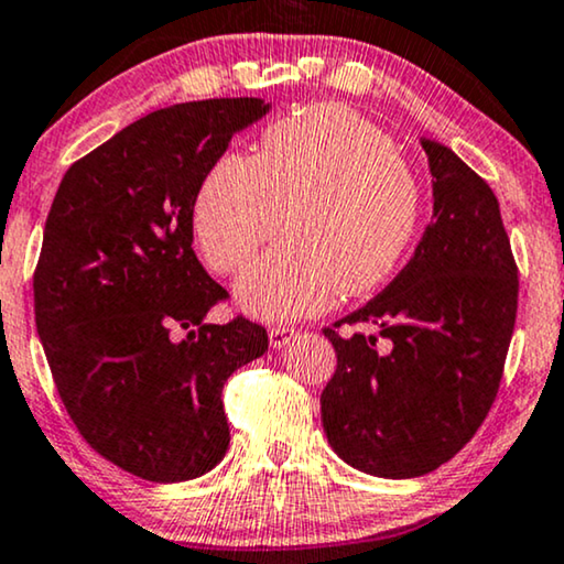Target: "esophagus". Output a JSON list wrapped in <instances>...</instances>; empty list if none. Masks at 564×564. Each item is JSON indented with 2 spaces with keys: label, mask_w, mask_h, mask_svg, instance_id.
Instances as JSON below:
<instances>
[{
  "label": "esophagus",
  "mask_w": 564,
  "mask_h": 564,
  "mask_svg": "<svg viewBox=\"0 0 564 564\" xmlns=\"http://www.w3.org/2000/svg\"><path fill=\"white\" fill-rule=\"evenodd\" d=\"M296 335L299 333L294 327H270V346L281 351V348H286L291 340H296Z\"/></svg>",
  "instance_id": "34e87169"
}]
</instances>
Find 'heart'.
<instances>
[{"label": "heart", "mask_w": 564, "mask_h": 564, "mask_svg": "<svg viewBox=\"0 0 564 564\" xmlns=\"http://www.w3.org/2000/svg\"><path fill=\"white\" fill-rule=\"evenodd\" d=\"M419 205L393 140L348 106L323 104L270 124L254 155H220L197 187L195 231L210 265L234 273L286 226L289 239L237 283L245 312L283 323L388 281Z\"/></svg>", "instance_id": "b5f03b06"}]
</instances>
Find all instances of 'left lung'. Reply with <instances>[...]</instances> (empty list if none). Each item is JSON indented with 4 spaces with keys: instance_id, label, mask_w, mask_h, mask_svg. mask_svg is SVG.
I'll list each match as a JSON object with an SVG mask.
<instances>
[{
    "instance_id": "8db88e82",
    "label": "left lung",
    "mask_w": 564,
    "mask_h": 564,
    "mask_svg": "<svg viewBox=\"0 0 564 564\" xmlns=\"http://www.w3.org/2000/svg\"><path fill=\"white\" fill-rule=\"evenodd\" d=\"M419 142L432 224L401 273L340 319L375 325L384 346L325 327L338 354L319 398L327 442L356 471L382 479L430 474L474 437L500 388L518 310L495 192L447 145Z\"/></svg>"
}]
</instances>
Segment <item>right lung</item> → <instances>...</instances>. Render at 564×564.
Returning <instances> with one entry per match:
<instances>
[{"mask_svg": "<svg viewBox=\"0 0 564 564\" xmlns=\"http://www.w3.org/2000/svg\"><path fill=\"white\" fill-rule=\"evenodd\" d=\"M268 111L208 98L145 113L73 163L48 210L33 299L56 390L93 451L140 479L216 468L224 384L268 351L245 317L205 323L226 289L192 249L199 182Z\"/></svg>", "mask_w": 564, "mask_h": 564, "instance_id": "right-lung-1", "label": "right lung"}]
</instances>
